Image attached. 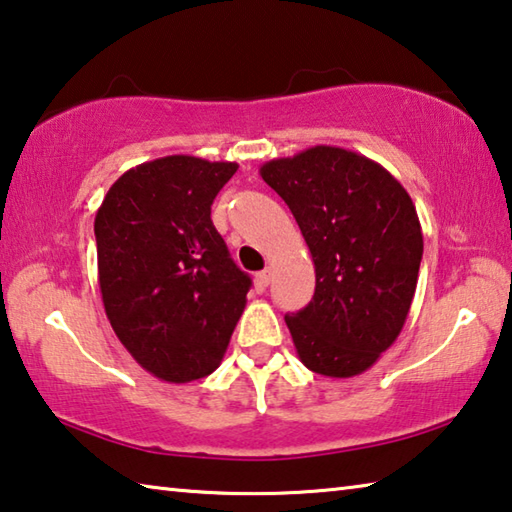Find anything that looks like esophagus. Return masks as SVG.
I'll return each mask as SVG.
<instances>
[{
    "label": "esophagus",
    "instance_id": "1",
    "mask_svg": "<svg viewBox=\"0 0 512 512\" xmlns=\"http://www.w3.org/2000/svg\"><path fill=\"white\" fill-rule=\"evenodd\" d=\"M271 280H273V271L271 268H264V271H259L257 275H255V287H257V291H264L268 284H271Z\"/></svg>",
    "mask_w": 512,
    "mask_h": 512
}]
</instances>
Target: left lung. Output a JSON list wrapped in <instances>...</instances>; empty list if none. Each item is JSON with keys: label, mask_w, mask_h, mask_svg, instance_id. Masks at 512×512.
<instances>
[{"label": "left lung", "mask_w": 512, "mask_h": 512, "mask_svg": "<svg viewBox=\"0 0 512 512\" xmlns=\"http://www.w3.org/2000/svg\"><path fill=\"white\" fill-rule=\"evenodd\" d=\"M296 216L316 268L309 305L284 316L298 359L348 379L377 363L409 316L422 228L406 189L379 162L318 144L262 164Z\"/></svg>", "instance_id": "8db88e82"}]
</instances>
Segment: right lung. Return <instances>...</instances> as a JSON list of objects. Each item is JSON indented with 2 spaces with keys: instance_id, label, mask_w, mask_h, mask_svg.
Listing matches in <instances>:
<instances>
[{
  "instance_id": "1",
  "label": "right lung",
  "mask_w": 512,
  "mask_h": 512,
  "mask_svg": "<svg viewBox=\"0 0 512 512\" xmlns=\"http://www.w3.org/2000/svg\"><path fill=\"white\" fill-rule=\"evenodd\" d=\"M237 162L167 155L128 169L94 216L99 289L117 339L160 381L221 366L250 277L210 219Z\"/></svg>"
}]
</instances>
